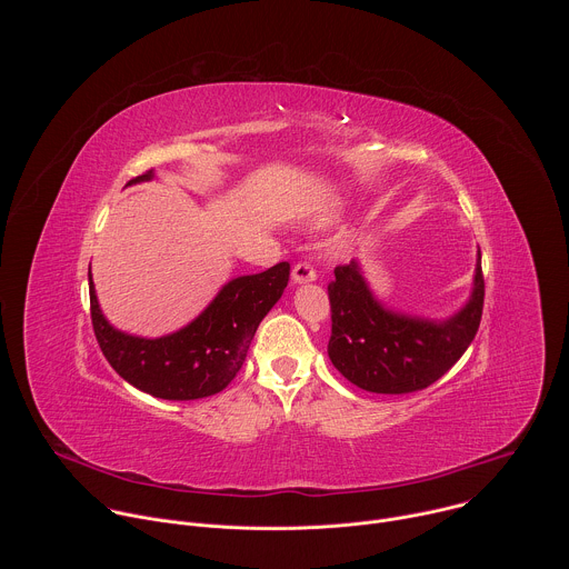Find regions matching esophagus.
<instances>
[{"instance_id": "34e87169", "label": "esophagus", "mask_w": 569, "mask_h": 569, "mask_svg": "<svg viewBox=\"0 0 569 569\" xmlns=\"http://www.w3.org/2000/svg\"><path fill=\"white\" fill-rule=\"evenodd\" d=\"M317 279V272H315V268L310 266V263H297L295 268H292V283L297 286V283H310V281H315Z\"/></svg>"}]
</instances>
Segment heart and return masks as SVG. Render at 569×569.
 I'll return each instance as SVG.
<instances>
[{
    "instance_id": "1",
    "label": "heart",
    "mask_w": 569,
    "mask_h": 569,
    "mask_svg": "<svg viewBox=\"0 0 569 569\" xmlns=\"http://www.w3.org/2000/svg\"><path fill=\"white\" fill-rule=\"evenodd\" d=\"M338 218V209H329V211H323L321 216H319V222L321 224H329V222H333Z\"/></svg>"
}]
</instances>
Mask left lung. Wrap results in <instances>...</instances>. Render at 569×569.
<instances>
[{"label":"left lung","mask_w":569,"mask_h":569,"mask_svg":"<svg viewBox=\"0 0 569 569\" xmlns=\"http://www.w3.org/2000/svg\"><path fill=\"white\" fill-rule=\"evenodd\" d=\"M329 299L333 367L365 391H419L437 382L475 340L483 308L481 254L477 252L470 299L441 321L385 308L356 259L336 268Z\"/></svg>","instance_id":"1"}]
</instances>
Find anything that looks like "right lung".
<instances>
[{
	"label": "right lung",
	"mask_w": 569,
	"mask_h": 569,
	"mask_svg": "<svg viewBox=\"0 0 569 569\" xmlns=\"http://www.w3.org/2000/svg\"><path fill=\"white\" fill-rule=\"evenodd\" d=\"M146 171L128 184L148 182ZM90 277V310L99 347L112 369L132 387L164 400H196L222 391L246 362L261 319L281 299L290 263L236 277L184 329L154 340L117 331L103 317Z\"/></svg>",
	"instance_id": "add662e5"
}]
</instances>
